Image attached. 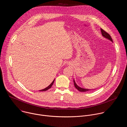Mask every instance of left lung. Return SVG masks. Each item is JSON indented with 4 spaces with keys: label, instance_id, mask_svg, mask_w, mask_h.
<instances>
[{
    "label": "left lung",
    "instance_id": "8db88e82",
    "mask_svg": "<svg viewBox=\"0 0 127 127\" xmlns=\"http://www.w3.org/2000/svg\"><path fill=\"white\" fill-rule=\"evenodd\" d=\"M100 31H101V34H102V37H103L104 38H105V39L111 41L112 42H113V40L111 38V37L110 36V35L108 34V33H107L106 32H105L104 30H103L102 29H100ZM73 82H74V86L78 90H79V92H87V91H91V90H94V89H86V88H81L80 87V86H79L75 82V81L74 80H74H73Z\"/></svg>",
    "mask_w": 127,
    "mask_h": 127
}]
</instances>
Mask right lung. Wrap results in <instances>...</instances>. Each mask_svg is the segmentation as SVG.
I'll return each instance as SVG.
<instances>
[{
	"label": "right lung",
	"instance_id": "right-lung-1",
	"mask_svg": "<svg viewBox=\"0 0 127 127\" xmlns=\"http://www.w3.org/2000/svg\"><path fill=\"white\" fill-rule=\"evenodd\" d=\"M54 81H55V79H54V80L52 81V82L48 86V87H47L46 88H44V89H42V90H40L39 91H40V92H45V91H46V90H47L48 89H50L51 87H52V86L53 85V83H54Z\"/></svg>",
	"mask_w": 127,
	"mask_h": 127
}]
</instances>
